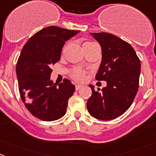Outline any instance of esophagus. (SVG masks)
Listing matches in <instances>:
<instances>
[{"label": "esophagus", "instance_id": "obj_1", "mask_svg": "<svg viewBox=\"0 0 156 156\" xmlns=\"http://www.w3.org/2000/svg\"><path fill=\"white\" fill-rule=\"evenodd\" d=\"M82 85H76V86H75V89H76V90H79V89L82 88Z\"/></svg>", "mask_w": 156, "mask_h": 156}]
</instances>
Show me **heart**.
<instances>
[{"label": "heart", "mask_w": 156, "mask_h": 156, "mask_svg": "<svg viewBox=\"0 0 156 156\" xmlns=\"http://www.w3.org/2000/svg\"><path fill=\"white\" fill-rule=\"evenodd\" d=\"M95 43H93V42H86L83 44V48L84 50L88 49V48H91L92 46L95 45ZM68 46V44H66L64 47V49H66V47ZM86 72L84 70H82L79 67H74L70 70V76L74 80L77 81V82H83V81L86 79Z\"/></svg>", "instance_id": "1"}]
</instances>
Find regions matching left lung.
Wrapping results in <instances>:
<instances>
[{"label":"left lung","instance_id":"obj_1","mask_svg":"<svg viewBox=\"0 0 156 156\" xmlns=\"http://www.w3.org/2000/svg\"><path fill=\"white\" fill-rule=\"evenodd\" d=\"M91 35L102 50V60L95 78L106 81L107 86L95 90L90 85L92 95L87 101V109L98 120H112L133 104L139 89L140 61L133 47L120 38L107 32Z\"/></svg>","mask_w":156,"mask_h":156}]
</instances>
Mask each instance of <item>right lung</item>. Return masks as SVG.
<instances>
[{
	"instance_id": "right-lung-1",
	"label": "right lung",
	"mask_w": 156,
	"mask_h": 156,
	"mask_svg": "<svg viewBox=\"0 0 156 156\" xmlns=\"http://www.w3.org/2000/svg\"><path fill=\"white\" fill-rule=\"evenodd\" d=\"M79 31L50 26L36 32L23 46L16 63L19 92L27 109L36 118L53 121L66 114L75 86L65 78L57 86L51 80L64 44Z\"/></svg>"
}]
</instances>
